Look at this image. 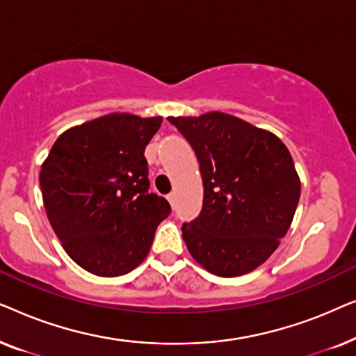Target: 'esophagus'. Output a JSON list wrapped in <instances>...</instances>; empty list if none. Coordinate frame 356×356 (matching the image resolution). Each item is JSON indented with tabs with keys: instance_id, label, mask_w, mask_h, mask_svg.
<instances>
[{
	"instance_id": "34e87169",
	"label": "esophagus",
	"mask_w": 356,
	"mask_h": 356,
	"mask_svg": "<svg viewBox=\"0 0 356 356\" xmlns=\"http://www.w3.org/2000/svg\"><path fill=\"white\" fill-rule=\"evenodd\" d=\"M167 199H168V202L172 204V207L175 206V193H170L168 196H167Z\"/></svg>"
}]
</instances>
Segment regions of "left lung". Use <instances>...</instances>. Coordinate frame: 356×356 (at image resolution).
<instances>
[{"instance_id":"obj_1","label":"left lung","mask_w":356,"mask_h":356,"mask_svg":"<svg viewBox=\"0 0 356 356\" xmlns=\"http://www.w3.org/2000/svg\"><path fill=\"white\" fill-rule=\"evenodd\" d=\"M196 154L204 184L199 216L181 227L189 252L211 274L261 266L289 232L301 184L285 144L236 116H170Z\"/></svg>"}]
</instances>
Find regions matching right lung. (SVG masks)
I'll list each match as a JSON object with an SVG mask.
<instances>
[{
    "instance_id": "add662e5",
    "label": "right lung",
    "mask_w": 356,
    "mask_h": 356,
    "mask_svg": "<svg viewBox=\"0 0 356 356\" xmlns=\"http://www.w3.org/2000/svg\"><path fill=\"white\" fill-rule=\"evenodd\" d=\"M160 124V116H102L65 131L42 165L48 220L90 274L118 277L138 267L172 212L167 199L149 193L144 157Z\"/></svg>"
}]
</instances>
